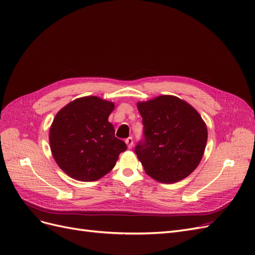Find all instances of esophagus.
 I'll return each mask as SVG.
<instances>
[{
  "instance_id": "esophagus-1",
  "label": "esophagus",
  "mask_w": 255,
  "mask_h": 255,
  "mask_svg": "<svg viewBox=\"0 0 255 255\" xmlns=\"http://www.w3.org/2000/svg\"><path fill=\"white\" fill-rule=\"evenodd\" d=\"M126 143H127V145H128V149L132 148V146H133V143H134L133 138H132V137H128V138H127V139H126Z\"/></svg>"
}]
</instances>
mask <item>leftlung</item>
I'll use <instances>...</instances> for the list:
<instances>
[{
  "label": "left lung",
  "instance_id": "8db88e82",
  "mask_svg": "<svg viewBox=\"0 0 255 255\" xmlns=\"http://www.w3.org/2000/svg\"><path fill=\"white\" fill-rule=\"evenodd\" d=\"M143 137L135 153L154 180L171 184L195 170L202 159L207 128L201 116L173 96H159L137 104Z\"/></svg>",
  "mask_w": 255,
  "mask_h": 255
}]
</instances>
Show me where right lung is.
I'll return each mask as SVG.
<instances>
[{
	"mask_svg": "<svg viewBox=\"0 0 255 255\" xmlns=\"http://www.w3.org/2000/svg\"><path fill=\"white\" fill-rule=\"evenodd\" d=\"M115 104L98 97L76 99L61 109L50 128L53 157L61 170L83 182L101 179L115 167L126 142L115 136L109 116Z\"/></svg>",
	"mask_w": 255,
	"mask_h": 255,
	"instance_id": "obj_1",
	"label": "right lung"
}]
</instances>
